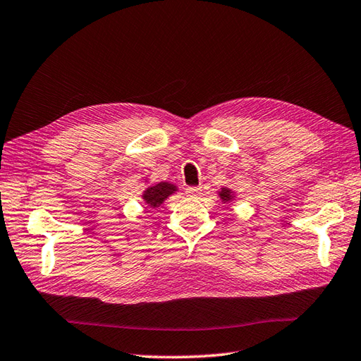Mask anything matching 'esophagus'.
<instances>
[{"mask_svg":"<svg viewBox=\"0 0 361 361\" xmlns=\"http://www.w3.org/2000/svg\"><path fill=\"white\" fill-rule=\"evenodd\" d=\"M201 192H202V189L200 186H190V188L186 189L188 197H198Z\"/></svg>","mask_w":361,"mask_h":361,"instance_id":"obj_1","label":"esophagus"}]
</instances>
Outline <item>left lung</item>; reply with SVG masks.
I'll return each mask as SVG.
<instances>
[{
    "instance_id": "8db88e82",
    "label": "left lung",
    "mask_w": 361,
    "mask_h": 361,
    "mask_svg": "<svg viewBox=\"0 0 361 361\" xmlns=\"http://www.w3.org/2000/svg\"><path fill=\"white\" fill-rule=\"evenodd\" d=\"M219 197H221V200L224 201V202H226V201H231L234 197H233V192L230 190V189H226V188H224V189H221V192H219Z\"/></svg>"
}]
</instances>
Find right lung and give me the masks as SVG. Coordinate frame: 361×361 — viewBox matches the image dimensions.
<instances>
[{"mask_svg":"<svg viewBox=\"0 0 361 361\" xmlns=\"http://www.w3.org/2000/svg\"><path fill=\"white\" fill-rule=\"evenodd\" d=\"M175 190H177V188H175L173 184L161 181V183L156 184V186L148 188L145 192H143L142 198L149 205V207H159V205Z\"/></svg>","mask_w":361,"mask_h":361,"instance_id":"obj_1","label":"right lung"}]
</instances>
